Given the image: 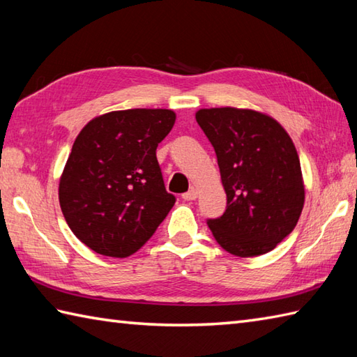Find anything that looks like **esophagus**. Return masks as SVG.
<instances>
[{"instance_id": "esophagus-1", "label": "esophagus", "mask_w": 357, "mask_h": 357, "mask_svg": "<svg viewBox=\"0 0 357 357\" xmlns=\"http://www.w3.org/2000/svg\"><path fill=\"white\" fill-rule=\"evenodd\" d=\"M196 198H198V190H196V188H190V190L185 192V193L183 195V199H184V201H193V199H196Z\"/></svg>"}]
</instances>
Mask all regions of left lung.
Wrapping results in <instances>:
<instances>
[{"instance_id": "obj_1", "label": "left lung", "mask_w": 357, "mask_h": 357, "mask_svg": "<svg viewBox=\"0 0 357 357\" xmlns=\"http://www.w3.org/2000/svg\"><path fill=\"white\" fill-rule=\"evenodd\" d=\"M196 121L215 149L227 193L224 215L207 219L213 238L234 256L271 252L293 231L305 199L291 138L255 110L201 109Z\"/></svg>"}]
</instances>
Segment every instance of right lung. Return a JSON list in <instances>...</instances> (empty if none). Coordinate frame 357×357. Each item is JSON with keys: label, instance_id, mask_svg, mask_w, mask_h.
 <instances>
[{"label": "right lung", "instance_id": "add662e5", "mask_svg": "<svg viewBox=\"0 0 357 357\" xmlns=\"http://www.w3.org/2000/svg\"><path fill=\"white\" fill-rule=\"evenodd\" d=\"M174 119L167 109L118 110L92 119L77 136L59 181V206L93 252L133 255L174 206L156 159Z\"/></svg>", "mask_w": 357, "mask_h": 357}]
</instances>
